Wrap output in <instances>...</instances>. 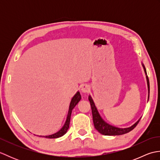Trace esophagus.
<instances>
[{
    "label": "esophagus",
    "mask_w": 160,
    "mask_h": 160,
    "mask_svg": "<svg viewBox=\"0 0 160 160\" xmlns=\"http://www.w3.org/2000/svg\"><path fill=\"white\" fill-rule=\"evenodd\" d=\"M89 90H90V87L87 84H82V85L81 86V91H82L83 93H87Z\"/></svg>",
    "instance_id": "34e87169"
}]
</instances>
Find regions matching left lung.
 <instances>
[{"label":"left lung","mask_w":160,"mask_h":160,"mask_svg":"<svg viewBox=\"0 0 160 160\" xmlns=\"http://www.w3.org/2000/svg\"><path fill=\"white\" fill-rule=\"evenodd\" d=\"M144 70H145V68H144ZM145 72H146V70H145ZM147 79L148 93H149V91H150V85H149V80H148V76H147ZM89 100L90 102L91 111H92L94 127L96 128V130L100 132V133L104 135H120L127 133V132H130L132 130V129L135 128V127H136L138 124L139 123V122L140 120V119L136 123H135L133 125L128 128H120L113 127V126L107 124V122H105L102 119L100 114L98 113V111L97 110L96 106H95L92 98H91L90 96H89Z\"/></svg>","instance_id":"obj_1"}]
</instances>
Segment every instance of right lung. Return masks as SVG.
<instances>
[{"instance_id": "right-lung-1", "label": "right lung", "mask_w": 160, "mask_h": 160, "mask_svg": "<svg viewBox=\"0 0 160 160\" xmlns=\"http://www.w3.org/2000/svg\"><path fill=\"white\" fill-rule=\"evenodd\" d=\"M81 99V96L80 94V92H77V93L75 95L73 98H72V100L71 101L70 103V106H69V112H68V115H67V120L65 122V124L63 126V127L60 129L59 131H58L56 133H54L53 135H47V136H40V137H43L45 138H49V139H53V138H60L61 136H62L64 134L66 133L68 128L69 127V124H70V119H71V112H72V110L73 109V108L76 107V105L79 102V101Z\"/></svg>"}]
</instances>
